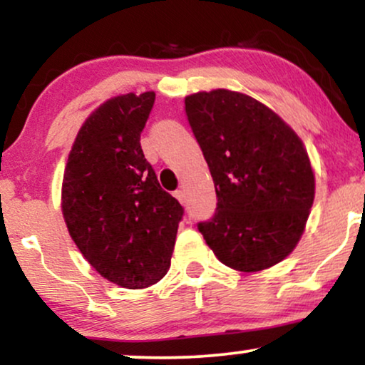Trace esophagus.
Returning a JSON list of instances; mask_svg holds the SVG:
<instances>
[{"mask_svg":"<svg viewBox=\"0 0 365 365\" xmlns=\"http://www.w3.org/2000/svg\"><path fill=\"white\" fill-rule=\"evenodd\" d=\"M175 197L178 198L180 204L185 205V192H183V190H177V192H175Z\"/></svg>","mask_w":365,"mask_h":365,"instance_id":"1","label":"esophagus"}]
</instances>
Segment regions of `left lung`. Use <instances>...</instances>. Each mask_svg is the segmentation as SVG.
Listing matches in <instances>:
<instances>
[{
    "label": "left lung",
    "mask_w": 365,
    "mask_h": 365,
    "mask_svg": "<svg viewBox=\"0 0 365 365\" xmlns=\"http://www.w3.org/2000/svg\"><path fill=\"white\" fill-rule=\"evenodd\" d=\"M193 136L217 193L214 215L197 227L217 259L252 273L293 251L315 197L303 143L259 101L217 89L185 98Z\"/></svg>",
    "instance_id": "8db88e82"
}]
</instances>
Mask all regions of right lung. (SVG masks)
<instances>
[{
	"mask_svg": "<svg viewBox=\"0 0 365 365\" xmlns=\"http://www.w3.org/2000/svg\"><path fill=\"white\" fill-rule=\"evenodd\" d=\"M153 104L155 92L106 101L81 128L63 173L71 237L101 276L129 289L167 274L183 217L141 150Z\"/></svg>",
	"mask_w": 365,
	"mask_h": 365,
	"instance_id": "1",
	"label": "right lung"
}]
</instances>
